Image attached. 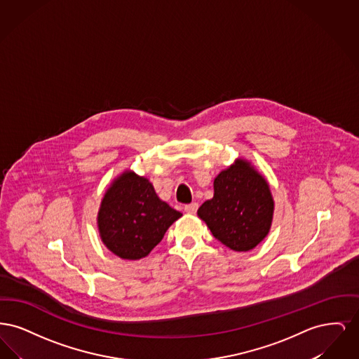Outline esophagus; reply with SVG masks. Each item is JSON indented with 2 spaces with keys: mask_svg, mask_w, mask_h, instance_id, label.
<instances>
[{
  "mask_svg": "<svg viewBox=\"0 0 359 359\" xmlns=\"http://www.w3.org/2000/svg\"><path fill=\"white\" fill-rule=\"evenodd\" d=\"M198 207H199L198 203H191V205H187L186 207H184V211H186L187 214L194 215V214H196V211H198Z\"/></svg>",
  "mask_w": 359,
  "mask_h": 359,
  "instance_id": "34e87169",
  "label": "esophagus"
}]
</instances>
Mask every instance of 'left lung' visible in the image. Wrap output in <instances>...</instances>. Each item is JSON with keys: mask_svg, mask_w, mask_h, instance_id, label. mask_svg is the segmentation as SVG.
<instances>
[{"mask_svg": "<svg viewBox=\"0 0 359 359\" xmlns=\"http://www.w3.org/2000/svg\"><path fill=\"white\" fill-rule=\"evenodd\" d=\"M274 201L268 180L238 157L214 179V196L198 210L212 236L236 252H249L271 231Z\"/></svg>", "mask_w": 359, "mask_h": 359, "instance_id": "1", "label": "left lung"}]
</instances>
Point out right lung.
I'll use <instances>...</instances> for the list:
<instances>
[{"instance_id":"1","label":"right lung","mask_w":359,"mask_h":359,"mask_svg":"<svg viewBox=\"0 0 359 359\" xmlns=\"http://www.w3.org/2000/svg\"><path fill=\"white\" fill-rule=\"evenodd\" d=\"M180 217L182 212L157 196L145 176L126 170L104 191L97 226L103 245L113 255L137 261L154 250Z\"/></svg>"}]
</instances>
